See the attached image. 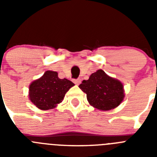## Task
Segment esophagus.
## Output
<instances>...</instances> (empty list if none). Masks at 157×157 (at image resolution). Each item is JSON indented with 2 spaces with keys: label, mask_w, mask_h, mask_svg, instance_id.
Segmentation results:
<instances>
[{
  "label": "esophagus",
  "mask_w": 157,
  "mask_h": 157,
  "mask_svg": "<svg viewBox=\"0 0 157 157\" xmlns=\"http://www.w3.org/2000/svg\"><path fill=\"white\" fill-rule=\"evenodd\" d=\"M81 81H82V80L80 79V78H76V79L73 80V82L75 83L76 85H78V84H80V83H81Z\"/></svg>",
  "instance_id": "obj_1"
}]
</instances>
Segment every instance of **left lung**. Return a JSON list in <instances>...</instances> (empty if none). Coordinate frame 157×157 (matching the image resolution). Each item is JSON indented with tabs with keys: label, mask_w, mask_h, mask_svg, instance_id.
Wrapping results in <instances>:
<instances>
[{
	"label": "left lung",
	"mask_w": 157,
	"mask_h": 157,
	"mask_svg": "<svg viewBox=\"0 0 157 157\" xmlns=\"http://www.w3.org/2000/svg\"><path fill=\"white\" fill-rule=\"evenodd\" d=\"M79 88L86 94L89 103L102 111L115 109L124 98L123 84L102 70L93 73L88 80H83Z\"/></svg>",
	"instance_id": "obj_1"
}]
</instances>
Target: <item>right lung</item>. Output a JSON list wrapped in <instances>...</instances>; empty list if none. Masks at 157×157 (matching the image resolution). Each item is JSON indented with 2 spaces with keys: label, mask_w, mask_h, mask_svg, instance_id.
Wrapping results in <instances>:
<instances>
[{
  "label": "right lung",
  "mask_w": 157,
  "mask_h": 157,
  "mask_svg": "<svg viewBox=\"0 0 157 157\" xmlns=\"http://www.w3.org/2000/svg\"><path fill=\"white\" fill-rule=\"evenodd\" d=\"M74 85L67 78H59L56 71H47L42 77L30 84L29 98L38 109H52L62 102L65 94Z\"/></svg>",
  "instance_id": "obj_1"
}]
</instances>
